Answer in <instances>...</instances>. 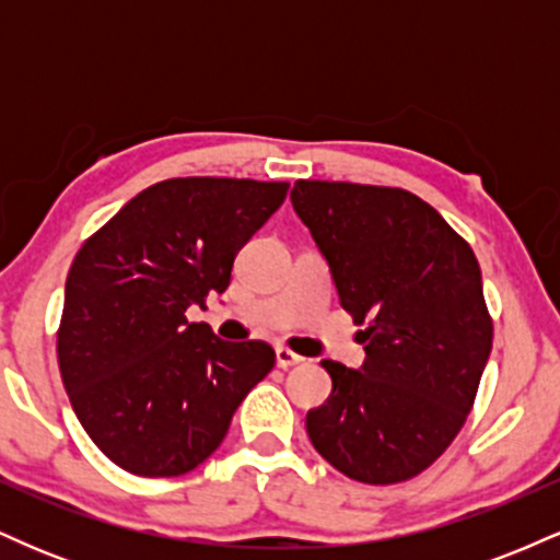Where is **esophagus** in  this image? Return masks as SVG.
Returning a JSON list of instances; mask_svg holds the SVG:
<instances>
[{"label":"esophagus","mask_w":560,"mask_h":560,"mask_svg":"<svg viewBox=\"0 0 560 560\" xmlns=\"http://www.w3.org/2000/svg\"><path fill=\"white\" fill-rule=\"evenodd\" d=\"M298 363H302V355L292 352L289 347H276V365H279V369H292V365Z\"/></svg>","instance_id":"1"}]
</instances>
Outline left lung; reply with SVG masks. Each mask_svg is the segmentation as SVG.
Returning <instances> with one entry per match:
<instances>
[{"mask_svg": "<svg viewBox=\"0 0 560 560\" xmlns=\"http://www.w3.org/2000/svg\"><path fill=\"white\" fill-rule=\"evenodd\" d=\"M292 205L342 307L365 324L361 371L320 361L331 395L307 410V436L363 485L413 479L466 423L492 350L477 255L405 189L298 182Z\"/></svg>", "mask_w": 560, "mask_h": 560, "instance_id": "8db88e82", "label": "left lung"}]
</instances>
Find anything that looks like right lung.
I'll use <instances>...</instances> for the list:
<instances>
[{
  "label": "right lung",
  "mask_w": 560,
  "mask_h": 560,
  "mask_svg": "<svg viewBox=\"0 0 560 560\" xmlns=\"http://www.w3.org/2000/svg\"><path fill=\"white\" fill-rule=\"evenodd\" d=\"M287 182L189 176L152 184L83 242L57 329L62 384L92 442L137 477H178L215 453L273 369L266 342H223L186 311L226 292Z\"/></svg>",
  "instance_id": "add662e5"
}]
</instances>
